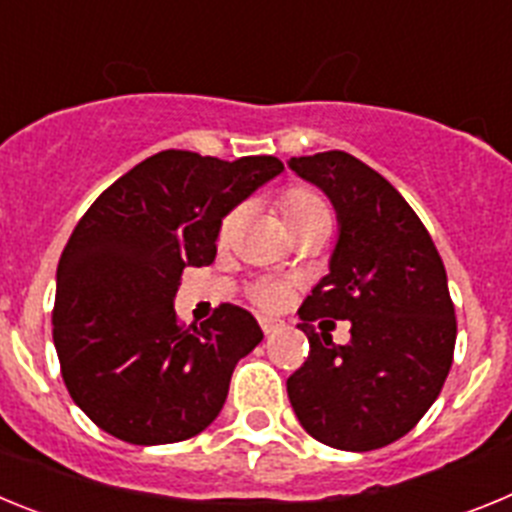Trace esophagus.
<instances>
[{
    "label": "esophagus",
    "instance_id": "esophagus-1",
    "mask_svg": "<svg viewBox=\"0 0 512 512\" xmlns=\"http://www.w3.org/2000/svg\"><path fill=\"white\" fill-rule=\"evenodd\" d=\"M282 320H274V318H261V330H264L266 336H271V333H277L279 328H282Z\"/></svg>",
    "mask_w": 512,
    "mask_h": 512
}]
</instances>
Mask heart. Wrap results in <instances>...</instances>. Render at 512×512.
Masks as SVG:
<instances>
[{
    "label": "heart",
    "instance_id": "heart-1",
    "mask_svg": "<svg viewBox=\"0 0 512 512\" xmlns=\"http://www.w3.org/2000/svg\"><path fill=\"white\" fill-rule=\"evenodd\" d=\"M282 215L287 220L292 235L302 233V230L318 228V225H330V212L325 207V202L320 200L318 194L307 192V189H292L282 197ZM241 223V210H233L230 215H225L223 235H230L235 230V225ZM284 295H287V287L279 282H271V279H264V282H256L251 289L253 302L259 307H279L284 302Z\"/></svg>",
    "mask_w": 512,
    "mask_h": 512
}]
</instances>
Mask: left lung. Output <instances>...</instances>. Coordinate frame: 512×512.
<instances>
[{
	"mask_svg": "<svg viewBox=\"0 0 512 512\" xmlns=\"http://www.w3.org/2000/svg\"><path fill=\"white\" fill-rule=\"evenodd\" d=\"M323 189L338 217L330 271L300 307L310 341L287 379L297 420L315 441L372 451L397 441L428 413L454 361L456 318L446 269L413 207L382 174L343 151L289 158ZM348 319L336 347L311 320Z\"/></svg>",
	"mask_w": 512,
	"mask_h": 512,
	"instance_id": "obj_1",
	"label": "left lung"
}]
</instances>
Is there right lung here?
Wrapping results in <instances>:
<instances>
[{"instance_id": "right-lung-1", "label": "right lung", "mask_w": 512, "mask_h": 512, "mask_svg": "<svg viewBox=\"0 0 512 512\" xmlns=\"http://www.w3.org/2000/svg\"><path fill=\"white\" fill-rule=\"evenodd\" d=\"M282 171L274 156L161 151L84 212L58 261L53 343L71 400L102 431L158 446L220 415L235 364L264 333L230 302L182 328L176 289L184 266L215 261L223 217Z\"/></svg>"}]
</instances>
